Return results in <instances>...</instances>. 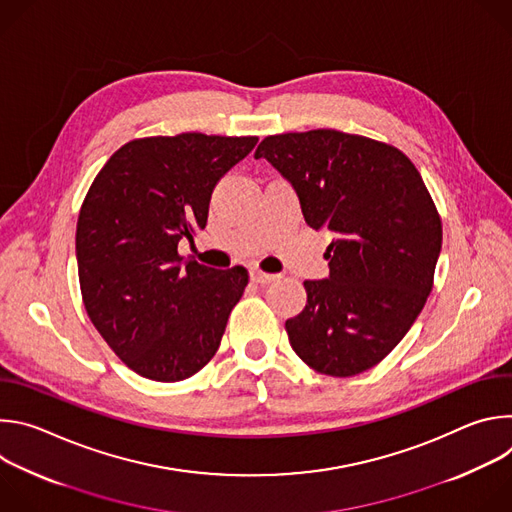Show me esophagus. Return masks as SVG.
Listing matches in <instances>:
<instances>
[{"label":"esophagus","instance_id":"obj_1","mask_svg":"<svg viewBox=\"0 0 512 512\" xmlns=\"http://www.w3.org/2000/svg\"><path fill=\"white\" fill-rule=\"evenodd\" d=\"M275 279H277L275 273H265V271H259V269H251V281H255L259 285H267V283H271Z\"/></svg>","mask_w":512,"mask_h":512}]
</instances>
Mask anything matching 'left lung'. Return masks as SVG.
<instances>
[{
    "mask_svg": "<svg viewBox=\"0 0 512 512\" xmlns=\"http://www.w3.org/2000/svg\"><path fill=\"white\" fill-rule=\"evenodd\" d=\"M296 190L314 231L334 235L330 275L304 281L308 304L285 322L291 348L328 377L373 369L423 310L442 221L411 160L336 129L265 137L255 152Z\"/></svg>",
    "mask_w": 512,
    "mask_h": 512,
    "instance_id": "left-lung-1",
    "label": "left lung"
}]
</instances>
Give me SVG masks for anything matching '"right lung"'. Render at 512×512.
<instances>
[{
    "mask_svg": "<svg viewBox=\"0 0 512 512\" xmlns=\"http://www.w3.org/2000/svg\"><path fill=\"white\" fill-rule=\"evenodd\" d=\"M255 143L204 133L133 139L87 192L77 223L85 310L145 379H188L221 344L249 273L184 259L178 243L206 227L214 186Z\"/></svg>",
    "mask_w": 512,
    "mask_h": 512,
    "instance_id": "add662e5",
    "label": "right lung"
}]
</instances>
